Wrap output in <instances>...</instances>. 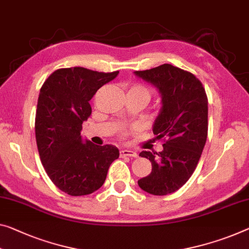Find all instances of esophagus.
<instances>
[{"label":"esophagus","mask_w":249,"mask_h":249,"mask_svg":"<svg viewBox=\"0 0 249 249\" xmlns=\"http://www.w3.org/2000/svg\"><path fill=\"white\" fill-rule=\"evenodd\" d=\"M121 157H133V158H137L138 154L133 150H129V149H124V150L120 151Z\"/></svg>","instance_id":"34e87169"}]
</instances>
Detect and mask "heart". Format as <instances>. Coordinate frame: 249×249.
<instances>
[{
	"mask_svg": "<svg viewBox=\"0 0 249 249\" xmlns=\"http://www.w3.org/2000/svg\"><path fill=\"white\" fill-rule=\"evenodd\" d=\"M130 90H136V91H139V92L143 93V94H146L148 98L150 97V92H149L148 89H146V88L142 87V86H135V87H132L131 89H130Z\"/></svg>",
	"mask_w": 249,
	"mask_h": 249,
	"instance_id": "obj_1",
	"label": "heart"
}]
</instances>
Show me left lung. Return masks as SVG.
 Listing matches in <instances>:
<instances>
[{
	"mask_svg": "<svg viewBox=\"0 0 249 249\" xmlns=\"http://www.w3.org/2000/svg\"><path fill=\"white\" fill-rule=\"evenodd\" d=\"M133 73L159 91L161 109L152 131L157 139H164L159 154L140 152L152 169L138 185L148 194L164 196L185 185L199 161L207 140V95L196 76L171 64Z\"/></svg>",
	"mask_w": 249,
	"mask_h": 249,
	"instance_id": "8db88e82",
	"label": "left lung"
}]
</instances>
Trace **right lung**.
<instances>
[{"label": "right lung", "instance_id": "obj_1", "mask_svg": "<svg viewBox=\"0 0 249 249\" xmlns=\"http://www.w3.org/2000/svg\"><path fill=\"white\" fill-rule=\"evenodd\" d=\"M118 74L80 67L59 69L40 90L36 114L40 159L52 182L70 196L98 190L110 164L119 158L116 146H97L81 136L83 121L92 111L89 101Z\"/></svg>", "mask_w": 249, "mask_h": 249}]
</instances>
